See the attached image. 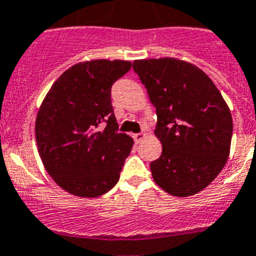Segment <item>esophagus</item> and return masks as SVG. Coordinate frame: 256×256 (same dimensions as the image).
<instances>
[{"label":"esophagus","mask_w":256,"mask_h":256,"mask_svg":"<svg viewBox=\"0 0 256 256\" xmlns=\"http://www.w3.org/2000/svg\"><path fill=\"white\" fill-rule=\"evenodd\" d=\"M133 138H134V141L138 144L141 140H142V138H145V133H142V132L134 133V134H133Z\"/></svg>","instance_id":"obj_1"}]
</instances>
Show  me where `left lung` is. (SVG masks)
<instances>
[{"label": "left lung", "instance_id": "left-lung-1", "mask_svg": "<svg viewBox=\"0 0 256 256\" xmlns=\"http://www.w3.org/2000/svg\"><path fill=\"white\" fill-rule=\"evenodd\" d=\"M133 70L156 107L161 157L150 164L154 182L174 196L195 195L222 170L233 120L208 76L186 61L164 57L133 61Z\"/></svg>", "mask_w": 256, "mask_h": 256}]
</instances>
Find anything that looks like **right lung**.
<instances>
[{"label":"right lung","instance_id":"right-lung-1","mask_svg":"<svg viewBox=\"0 0 256 256\" xmlns=\"http://www.w3.org/2000/svg\"><path fill=\"white\" fill-rule=\"evenodd\" d=\"M130 61L92 60L73 65L54 82L35 124L44 168L66 192L96 198L120 178L133 140L119 133L111 88Z\"/></svg>","mask_w":256,"mask_h":256}]
</instances>
